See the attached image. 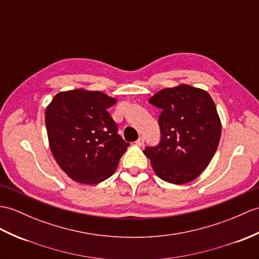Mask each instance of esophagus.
Instances as JSON below:
<instances>
[{"label": "esophagus", "mask_w": 259, "mask_h": 259, "mask_svg": "<svg viewBox=\"0 0 259 259\" xmlns=\"http://www.w3.org/2000/svg\"><path fill=\"white\" fill-rule=\"evenodd\" d=\"M136 144H137V146H139V147H142L143 144H144V139H143V138H139V139L136 141Z\"/></svg>", "instance_id": "esophagus-1"}]
</instances>
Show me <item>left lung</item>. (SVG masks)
Listing matches in <instances>:
<instances>
[{
  "label": "left lung",
  "instance_id": "obj_1",
  "mask_svg": "<svg viewBox=\"0 0 259 259\" xmlns=\"http://www.w3.org/2000/svg\"><path fill=\"white\" fill-rule=\"evenodd\" d=\"M161 109V142L146 148L154 173L165 182L185 184L206 169L219 147L222 123L206 90L181 83L161 89L151 98Z\"/></svg>",
  "mask_w": 259,
  "mask_h": 259
}]
</instances>
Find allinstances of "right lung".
Listing matches in <instances>:
<instances>
[{
    "instance_id": "1",
    "label": "right lung",
    "mask_w": 259,
    "mask_h": 259,
    "mask_svg": "<svg viewBox=\"0 0 259 259\" xmlns=\"http://www.w3.org/2000/svg\"><path fill=\"white\" fill-rule=\"evenodd\" d=\"M116 102L98 90L79 88L58 93L46 107L52 154L73 181L94 185L115 173L129 147L108 112Z\"/></svg>"
}]
</instances>
